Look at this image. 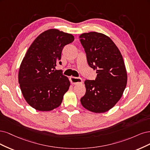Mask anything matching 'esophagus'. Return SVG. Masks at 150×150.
Instances as JSON below:
<instances>
[{
  "label": "esophagus",
  "instance_id": "1",
  "mask_svg": "<svg viewBox=\"0 0 150 150\" xmlns=\"http://www.w3.org/2000/svg\"><path fill=\"white\" fill-rule=\"evenodd\" d=\"M70 81L72 85H78L83 83V80L81 78H78V77L71 76L70 78Z\"/></svg>",
  "mask_w": 150,
  "mask_h": 150
}]
</instances>
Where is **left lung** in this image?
I'll return each mask as SVG.
<instances>
[{
	"instance_id": "obj_1",
	"label": "left lung",
	"mask_w": 150,
	"mask_h": 150,
	"mask_svg": "<svg viewBox=\"0 0 150 150\" xmlns=\"http://www.w3.org/2000/svg\"><path fill=\"white\" fill-rule=\"evenodd\" d=\"M79 38L89 66L97 74L95 80L85 81L86 93L80 102L90 112L105 113L117 104L126 88L127 72L123 57L113 40L103 33H84Z\"/></svg>"
}]
</instances>
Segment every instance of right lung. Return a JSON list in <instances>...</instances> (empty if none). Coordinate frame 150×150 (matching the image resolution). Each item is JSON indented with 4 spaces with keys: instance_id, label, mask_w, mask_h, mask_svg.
I'll list each match as a JSON object with an SVG mask.
<instances>
[{
    "instance_id": "1",
    "label": "right lung",
    "mask_w": 150,
    "mask_h": 150,
    "mask_svg": "<svg viewBox=\"0 0 150 150\" xmlns=\"http://www.w3.org/2000/svg\"><path fill=\"white\" fill-rule=\"evenodd\" d=\"M74 40L70 33L51 28L40 33L28 48L18 78L23 96L32 108L49 112L61 105L70 83L55 67L62 64L64 47Z\"/></svg>"
}]
</instances>
